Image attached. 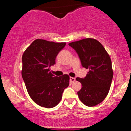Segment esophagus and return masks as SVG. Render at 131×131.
I'll use <instances>...</instances> for the list:
<instances>
[{"mask_svg": "<svg viewBox=\"0 0 131 131\" xmlns=\"http://www.w3.org/2000/svg\"><path fill=\"white\" fill-rule=\"evenodd\" d=\"M75 80H76V79H75L74 78H73V77H70V81L71 83H73V82H74Z\"/></svg>", "mask_w": 131, "mask_h": 131, "instance_id": "obj_1", "label": "esophagus"}]
</instances>
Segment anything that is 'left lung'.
I'll list each match as a JSON object with an SVG mask.
<instances>
[{
	"label": "left lung",
	"mask_w": 131,
	"mask_h": 131,
	"mask_svg": "<svg viewBox=\"0 0 131 131\" xmlns=\"http://www.w3.org/2000/svg\"><path fill=\"white\" fill-rule=\"evenodd\" d=\"M68 45L77 52L82 67L89 69L84 78H76L82 84L78 92L79 99L86 106H95L106 98L110 89L113 76L110 57L95 39H83Z\"/></svg>",
	"instance_id": "8db88e82"
}]
</instances>
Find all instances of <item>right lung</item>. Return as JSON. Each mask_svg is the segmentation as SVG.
I'll return each instance as SVG.
<instances>
[{
    "label": "right lung",
    "mask_w": 131,
    "mask_h": 131,
    "mask_svg": "<svg viewBox=\"0 0 131 131\" xmlns=\"http://www.w3.org/2000/svg\"><path fill=\"white\" fill-rule=\"evenodd\" d=\"M66 42L36 39L22 56V78L31 99L40 106L50 108L58 104L70 84L68 74L54 76L50 67Z\"/></svg>",
    "instance_id": "right-lung-1"
}]
</instances>
